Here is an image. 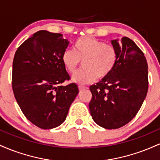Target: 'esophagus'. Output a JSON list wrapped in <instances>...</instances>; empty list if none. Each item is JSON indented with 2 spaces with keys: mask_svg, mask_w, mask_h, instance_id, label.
Segmentation results:
<instances>
[{
  "mask_svg": "<svg viewBox=\"0 0 160 160\" xmlns=\"http://www.w3.org/2000/svg\"><path fill=\"white\" fill-rule=\"evenodd\" d=\"M78 88H79V90H80V91H82V90H84V89H88L87 86L81 85V84H80V85L78 86Z\"/></svg>",
  "mask_w": 160,
  "mask_h": 160,
  "instance_id": "34e87169",
  "label": "esophagus"
}]
</instances>
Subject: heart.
<instances>
[{
  "instance_id": "obj_1",
  "label": "heart",
  "mask_w": 160,
  "mask_h": 160,
  "mask_svg": "<svg viewBox=\"0 0 160 160\" xmlns=\"http://www.w3.org/2000/svg\"><path fill=\"white\" fill-rule=\"evenodd\" d=\"M73 49L64 51L62 60L71 74L76 71L82 61V68L73 76V81L77 83H89L97 78H105L117 64L118 55L115 47L92 37L78 38Z\"/></svg>"
}]
</instances>
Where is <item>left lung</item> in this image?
<instances>
[{
  "label": "left lung",
  "mask_w": 160,
  "mask_h": 160,
  "mask_svg": "<svg viewBox=\"0 0 160 160\" xmlns=\"http://www.w3.org/2000/svg\"><path fill=\"white\" fill-rule=\"evenodd\" d=\"M117 62L112 72L89 87V108L93 120L107 129L129 122L142 105L148 90V66L144 52L127 37L112 40Z\"/></svg>",
  "instance_id": "left-lung-1"
}]
</instances>
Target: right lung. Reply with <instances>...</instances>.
Listing matches in <instances>:
<instances>
[{
	"instance_id": "obj_1",
	"label": "right lung",
	"mask_w": 160,
	"mask_h": 160,
	"mask_svg": "<svg viewBox=\"0 0 160 160\" xmlns=\"http://www.w3.org/2000/svg\"><path fill=\"white\" fill-rule=\"evenodd\" d=\"M62 34L39 31L19 46L12 62V87L23 114L43 129L60 126L79 89L62 60L68 46Z\"/></svg>"
}]
</instances>
